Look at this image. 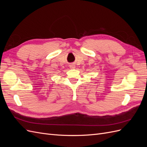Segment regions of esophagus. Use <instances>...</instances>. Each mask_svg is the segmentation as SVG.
I'll use <instances>...</instances> for the list:
<instances>
[{
	"label": "esophagus",
	"mask_w": 147,
	"mask_h": 147,
	"mask_svg": "<svg viewBox=\"0 0 147 147\" xmlns=\"http://www.w3.org/2000/svg\"><path fill=\"white\" fill-rule=\"evenodd\" d=\"M69 67H70V69H74L75 68V65L74 64H70V65H69Z\"/></svg>",
	"instance_id": "1"
}]
</instances>
